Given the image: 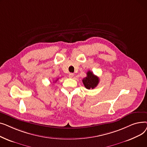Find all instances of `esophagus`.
I'll list each match as a JSON object with an SVG mask.
<instances>
[{
  "mask_svg": "<svg viewBox=\"0 0 147 147\" xmlns=\"http://www.w3.org/2000/svg\"><path fill=\"white\" fill-rule=\"evenodd\" d=\"M74 74H73V73H69V75H68V77L69 78H71V79H72V78H74Z\"/></svg>",
  "mask_w": 147,
  "mask_h": 147,
  "instance_id": "1",
  "label": "esophagus"
}]
</instances>
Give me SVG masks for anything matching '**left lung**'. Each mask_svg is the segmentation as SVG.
<instances>
[{"label":"left lung","instance_id":"1","mask_svg":"<svg viewBox=\"0 0 147 147\" xmlns=\"http://www.w3.org/2000/svg\"><path fill=\"white\" fill-rule=\"evenodd\" d=\"M83 83L84 86L88 89H94L98 84L99 79L98 77L94 75V73L90 71H88L87 73V76L83 80Z\"/></svg>","mask_w":147,"mask_h":147}]
</instances>
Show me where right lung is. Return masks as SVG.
<instances>
[{
  "mask_svg": "<svg viewBox=\"0 0 147 147\" xmlns=\"http://www.w3.org/2000/svg\"><path fill=\"white\" fill-rule=\"evenodd\" d=\"M58 79H57V80H56V81H55V82H57V81L58 80Z\"/></svg>",
  "mask_w": 147,
  "mask_h": 147,
  "instance_id": "1",
  "label": "right lung"
}]
</instances>
